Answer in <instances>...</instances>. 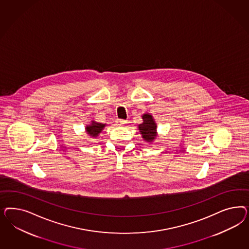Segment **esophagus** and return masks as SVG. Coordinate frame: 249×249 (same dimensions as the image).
<instances>
[{
	"mask_svg": "<svg viewBox=\"0 0 249 249\" xmlns=\"http://www.w3.org/2000/svg\"><path fill=\"white\" fill-rule=\"evenodd\" d=\"M125 123H126V121H124V120H117L116 121V125H118V126H121Z\"/></svg>",
	"mask_w": 249,
	"mask_h": 249,
	"instance_id": "34e87169",
	"label": "esophagus"
}]
</instances>
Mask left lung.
Returning <instances> with one entry per match:
<instances>
[{"label": "left lung", "instance_id": "1", "mask_svg": "<svg viewBox=\"0 0 249 249\" xmlns=\"http://www.w3.org/2000/svg\"><path fill=\"white\" fill-rule=\"evenodd\" d=\"M142 120L143 122L139 125V130L145 142H152L157 137V124L151 114H143Z\"/></svg>", "mask_w": 249, "mask_h": 249}]
</instances>
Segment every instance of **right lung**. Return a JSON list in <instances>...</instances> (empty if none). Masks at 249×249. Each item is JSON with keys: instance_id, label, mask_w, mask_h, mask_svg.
Instances as JSON below:
<instances>
[{"instance_id": "right-lung-1", "label": "right lung", "mask_w": 249, "mask_h": 249, "mask_svg": "<svg viewBox=\"0 0 249 249\" xmlns=\"http://www.w3.org/2000/svg\"><path fill=\"white\" fill-rule=\"evenodd\" d=\"M106 124L98 123L95 121H91V124L86 127V132L92 138H96L98 134L105 128Z\"/></svg>"}]
</instances>
